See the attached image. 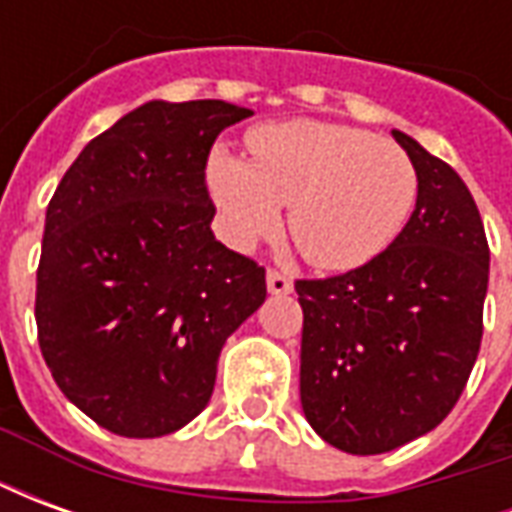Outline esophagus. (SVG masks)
<instances>
[{"label": "esophagus", "mask_w": 512, "mask_h": 512, "mask_svg": "<svg viewBox=\"0 0 512 512\" xmlns=\"http://www.w3.org/2000/svg\"><path fill=\"white\" fill-rule=\"evenodd\" d=\"M266 285L271 293H290L293 290V279L285 274V271H277V268H268Z\"/></svg>", "instance_id": "obj_1"}]
</instances>
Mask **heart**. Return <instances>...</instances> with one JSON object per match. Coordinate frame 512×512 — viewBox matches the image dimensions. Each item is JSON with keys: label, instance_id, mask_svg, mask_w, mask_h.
I'll return each mask as SVG.
<instances>
[{"label": "heart", "instance_id": "b5f03b06", "mask_svg": "<svg viewBox=\"0 0 512 512\" xmlns=\"http://www.w3.org/2000/svg\"><path fill=\"white\" fill-rule=\"evenodd\" d=\"M252 161L216 147L208 186L235 246L255 244L290 205L288 230L301 255L326 271L370 263L406 227L417 169L395 142L362 128L290 120L249 134Z\"/></svg>", "mask_w": 512, "mask_h": 512}]
</instances>
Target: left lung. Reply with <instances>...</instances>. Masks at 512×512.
Listing matches in <instances>:
<instances>
[{
  "instance_id": "1",
  "label": "left lung",
  "mask_w": 512,
  "mask_h": 512,
  "mask_svg": "<svg viewBox=\"0 0 512 512\" xmlns=\"http://www.w3.org/2000/svg\"><path fill=\"white\" fill-rule=\"evenodd\" d=\"M417 169V208L384 252L326 279H296L304 310L301 408L351 455L414 441L469 381L488 290V238L458 172L392 131Z\"/></svg>"
}]
</instances>
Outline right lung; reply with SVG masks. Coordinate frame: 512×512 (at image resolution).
Returning a JSON list of instances; mask_svg holds the SVG:
<instances>
[{"mask_svg": "<svg viewBox=\"0 0 512 512\" xmlns=\"http://www.w3.org/2000/svg\"><path fill=\"white\" fill-rule=\"evenodd\" d=\"M252 112L150 101L84 147L46 208L35 321L62 395L153 439L211 400L224 340L266 301V268L219 244L205 167Z\"/></svg>", "mask_w": 512, "mask_h": 512, "instance_id": "right-lung-1", "label": "right lung"}]
</instances>
